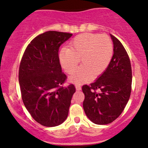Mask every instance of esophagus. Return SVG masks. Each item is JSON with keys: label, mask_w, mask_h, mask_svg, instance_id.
Returning a JSON list of instances; mask_svg holds the SVG:
<instances>
[{"label": "esophagus", "mask_w": 148, "mask_h": 148, "mask_svg": "<svg viewBox=\"0 0 148 148\" xmlns=\"http://www.w3.org/2000/svg\"><path fill=\"white\" fill-rule=\"evenodd\" d=\"M75 88H76V90H78V91H80V90H81V86L80 85H75Z\"/></svg>", "instance_id": "1"}]
</instances>
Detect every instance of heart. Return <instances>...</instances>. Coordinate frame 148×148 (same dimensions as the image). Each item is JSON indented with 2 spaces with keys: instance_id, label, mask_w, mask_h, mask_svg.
<instances>
[{
  "instance_id": "obj_1",
  "label": "heart",
  "mask_w": 148,
  "mask_h": 148,
  "mask_svg": "<svg viewBox=\"0 0 148 148\" xmlns=\"http://www.w3.org/2000/svg\"><path fill=\"white\" fill-rule=\"evenodd\" d=\"M114 55V44L106 34L85 33L76 36L70 42L69 48L59 51V61L68 74L76 70L82 60V66L71 76L75 84L90 82L107 69Z\"/></svg>"
}]
</instances>
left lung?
Instances as JSON below:
<instances>
[{"label": "left lung", "mask_w": 148, "mask_h": 148, "mask_svg": "<svg viewBox=\"0 0 148 148\" xmlns=\"http://www.w3.org/2000/svg\"><path fill=\"white\" fill-rule=\"evenodd\" d=\"M111 37L114 55L109 67L95 82L82 87L85 114L99 125L108 124L118 118L124 110L131 92L129 56L120 41L112 34Z\"/></svg>", "instance_id": "obj_1"}]
</instances>
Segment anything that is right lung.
Instances as JSON below:
<instances>
[{"mask_svg":"<svg viewBox=\"0 0 148 148\" xmlns=\"http://www.w3.org/2000/svg\"><path fill=\"white\" fill-rule=\"evenodd\" d=\"M72 34L49 31L31 41L24 52L19 82L22 99L32 118L47 127L61 124L68 116L73 84L63 87L67 76L62 72L58 51Z\"/></svg>","mask_w":148,"mask_h":148,"instance_id":"add662e5","label":"right lung"}]
</instances>
